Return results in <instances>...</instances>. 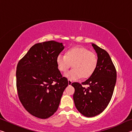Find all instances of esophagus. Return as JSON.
<instances>
[{"label": "esophagus", "mask_w": 132, "mask_h": 132, "mask_svg": "<svg viewBox=\"0 0 132 132\" xmlns=\"http://www.w3.org/2000/svg\"><path fill=\"white\" fill-rule=\"evenodd\" d=\"M68 84H69V86H70V85L72 84V81H71V80H70V79H68Z\"/></svg>", "instance_id": "1"}]
</instances>
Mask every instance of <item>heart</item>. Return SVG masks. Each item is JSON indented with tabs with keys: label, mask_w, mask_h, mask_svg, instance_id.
I'll return each mask as SVG.
<instances>
[{
	"label": "heart",
	"mask_w": 132,
	"mask_h": 132,
	"mask_svg": "<svg viewBox=\"0 0 132 132\" xmlns=\"http://www.w3.org/2000/svg\"><path fill=\"white\" fill-rule=\"evenodd\" d=\"M59 70L65 73L70 68L73 69L65 74L69 79L76 80L88 79L95 72L98 66L95 53L83 46H74L65 51L64 56L59 55L56 59Z\"/></svg>",
	"instance_id": "1"
}]
</instances>
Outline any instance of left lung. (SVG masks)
Listing matches in <instances>:
<instances>
[{"instance_id": "1", "label": "left lung", "mask_w": 132, "mask_h": 132, "mask_svg": "<svg viewBox=\"0 0 132 132\" xmlns=\"http://www.w3.org/2000/svg\"><path fill=\"white\" fill-rule=\"evenodd\" d=\"M98 56V66L94 74L81 84L73 82V100L82 115L93 117L104 111L110 102L117 81V70L108 53L92 44ZM82 85H87V88Z\"/></svg>"}]
</instances>
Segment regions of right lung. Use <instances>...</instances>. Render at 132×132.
<instances>
[{"label": "right lung", "instance_id": "obj_1", "mask_svg": "<svg viewBox=\"0 0 132 132\" xmlns=\"http://www.w3.org/2000/svg\"><path fill=\"white\" fill-rule=\"evenodd\" d=\"M63 49L62 43L54 41L38 43L17 64L18 96L24 108L35 117L46 119L54 114L68 86L56 62Z\"/></svg>", "mask_w": 132, "mask_h": 132}]
</instances>
